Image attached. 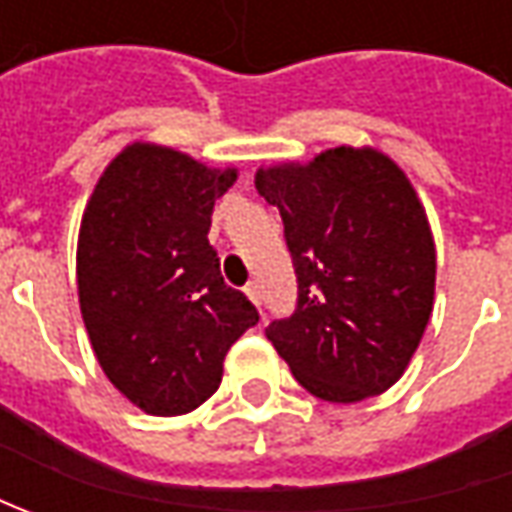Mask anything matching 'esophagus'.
<instances>
[{
    "label": "esophagus",
    "instance_id": "1",
    "mask_svg": "<svg viewBox=\"0 0 512 512\" xmlns=\"http://www.w3.org/2000/svg\"><path fill=\"white\" fill-rule=\"evenodd\" d=\"M245 296L250 299V302H253V305L259 307V305H262V285H259L256 279H253V282H247Z\"/></svg>",
    "mask_w": 512,
    "mask_h": 512
}]
</instances>
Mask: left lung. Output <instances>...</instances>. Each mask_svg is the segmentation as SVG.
I'll use <instances>...</instances> for the list:
<instances>
[{"mask_svg":"<svg viewBox=\"0 0 512 512\" xmlns=\"http://www.w3.org/2000/svg\"><path fill=\"white\" fill-rule=\"evenodd\" d=\"M285 222L299 282L267 339L316 399L364 402L399 382L436 296V245L416 187L387 153L327 148L256 170Z\"/></svg>","mask_w":512,"mask_h":512,"instance_id":"1","label":"left lung"}]
</instances>
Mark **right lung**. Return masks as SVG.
Here are the masks:
<instances>
[{"mask_svg":"<svg viewBox=\"0 0 512 512\" xmlns=\"http://www.w3.org/2000/svg\"><path fill=\"white\" fill-rule=\"evenodd\" d=\"M236 168L130 142L90 193L76 287L90 347L110 384L150 416H182L222 384L225 356L259 322L225 285L207 242L216 199Z\"/></svg>","mask_w":512,"mask_h":512,"instance_id":"right-lung-1","label":"right lung"}]
</instances>
